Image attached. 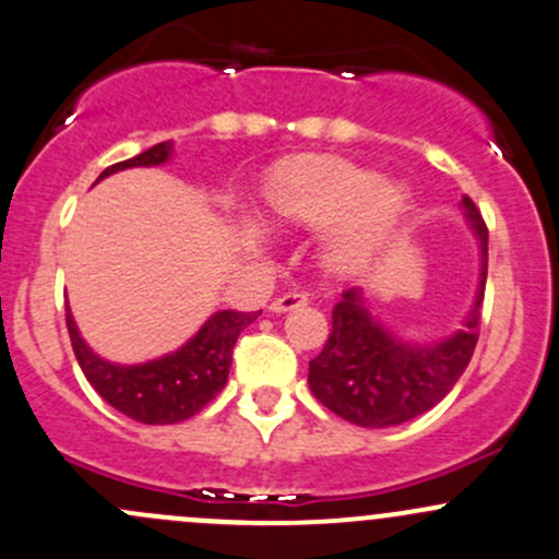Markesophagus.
<instances>
[{
  "label": "esophagus",
  "mask_w": 559,
  "mask_h": 559,
  "mask_svg": "<svg viewBox=\"0 0 559 559\" xmlns=\"http://www.w3.org/2000/svg\"><path fill=\"white\" fill-rule=\"evenodd\" d=\"M302 305H308V295L305 292H286V295H278L270 302V310L273 313H286V310H295V308H302Z\"/></svg>",
  "instance_id": "esophagus-1"
}]
</instances>
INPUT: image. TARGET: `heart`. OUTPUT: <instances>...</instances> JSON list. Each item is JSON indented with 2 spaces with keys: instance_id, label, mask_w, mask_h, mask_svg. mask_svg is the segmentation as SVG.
<instances>
[{
  "instance_id": "heart-1",
  "label": "heart",
  "mask_w": 559,
  "mask_h": 559,
  "mask_svg": "<svg viewBox=\"0 0 559 559\" xmlns=\"http://www.w3.org/2000/svg\"><path fill=\"white\" fill-rule=\"evenodd\" d=\"M267 198L284 219L310 230L337 227L326 243V264L337 273H356L374 262L413 209V195L399 181L326 157L286 166Z\"/></svg>"
}]
</instances>
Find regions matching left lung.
<instances>
[{
    "label": "left lung",
    "mask_w": 559,
    "mask_h": 559,
    "mask_svg": "<svg viewBox=\"0 0 559 559\" xmlns=\"http://www.w3.org/2000/svg\"><path fill=\"white\" fill-rule=\"evenodd\" d=\"M463 216L479 238V289L463 326L437 343H407L369 313L361 289L343 292L332 310V334L310 361L313 396L343 420L364 428H388L418 418L452 391L479 340L487 281V227L468 195Z\"/></svg>",
    "instance_id": "1"
}]
</instances>
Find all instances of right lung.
<instances>
[{"mask_svg": "<svg viewBox=\"0 0 559 559\" xmlns=\"http://www.w3.org/2000/svg\"><path fill=\"white\" fill-rule=\"evenodd\" d=\"M171 152L174 141H160L131 160L109 166L98 176V181L126 168L160 166L171 157ZM260 313L219 310L179 350L144 364H111L93 354L80 337V329L69 308L67 329L87 383L102 393L104 402L146 426H166V423H181L198 415L227 385L235 340Z\"/></svg>", "mask_w": 559, "mask_h": 559, "instance_id": "obj_1", "label": "right lung"}]
</instances>
